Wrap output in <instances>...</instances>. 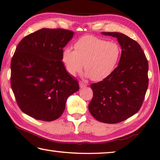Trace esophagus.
<instances>
[{
	"label": "esophagus",
	"instance_id": "obj_1",
	"mask_svg": "<svg viewBox=\"0 0 160 160\" xmlns=\"http://www.w3.org/2000/svg\"><path fill=\"white\" fill-rule=\"evenodd\" d=\"M79 86L81 88H85L86 86V84L84 83L83 81H79Z\"/></svg>",
	"mask_w": 160,
	"mask_h": 160
}]
</instances>
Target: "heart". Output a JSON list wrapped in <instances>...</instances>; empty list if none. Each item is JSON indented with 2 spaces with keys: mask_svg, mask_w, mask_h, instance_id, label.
<instances>
[{
  "mask_svg": "<svg viewBox=\"0 0 160 160\" xmlns=\"http://www.w3.org/2000/svg\"><path fill=\"white\" fill-rule=\"evenodd\" d=\"M120 54L121 50L116 43L85 35L76 42L74 50L69 47L63 49L62 61L72 76L82 70L83 64L85 76L94 81H100L115 70Z\"/></svg>",
  "mask_w": 160,
  "mask_h": 160,
  "instance_id": "b5f03b06",
  "label": "heart"
}]
</instances>
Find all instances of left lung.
<instances>
[{
  "mask_svg": "<svg viewBox=\"0 0 160 160\" xmlns=\"http://www.w3.org/2000/svg\"><path fill=\"white\" fill-rule=\"evenodd\" d=\"M116 38L122 53L118 67L103 81L92 83L93 97L88 105L99 122L118 123L139 111L148 86V62L138 42L122 33L102 32Z\"/></svg>",
  "mask_w": 160,
  "mask_h": 160,
  "instance_id": "8db88e82",
  "label": "left lung"
}]
</instances>
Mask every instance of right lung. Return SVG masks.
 <instances>
[{
    "instance_id": "1",
    "label": "right lung",
    "mask_w": 160,
    "mask_h": 160,
    "mask_svg": "<svg viewBox=\"0 0 160 160\" xmlns=\"http://www.w3.org/2000/svg\"><path fill=\"white\" fill-rule=\"evenodd\" d=\"M73 35L68 30L42 28L18 44L11 61V87L24 113L44 121L58 119L69 96L79 90L62 62V49Z\"/></svg>"
}]
</instances>
